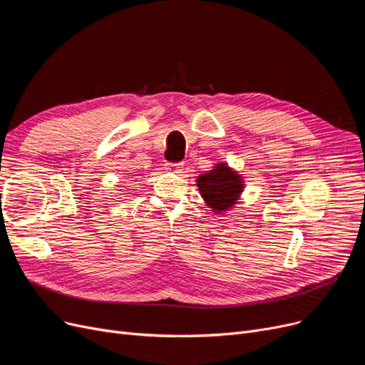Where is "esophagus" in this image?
Here are the masks:
<instances>
[{"mask_svg":"<svg viewBox=\"0 0 365 365\" xmlns=\"http://www.w3.org/2000/svg\"><path fill=\"white\" fill-rule=\"evenodd\" d=\"M165 167L173 173H180L183 170V163H167Z\"/></svg>","mask_w":365,"mask_h":365,"instance_id":"obj_1","label":"esophagus"}]
</instances>
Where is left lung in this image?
I'll return each instance as SVG.
<instances>
[{
  "label": "left lung",
  "instance_id": "8db88e82",
  "mask_svg": "<svg viewBox=\"0 0 365 365\" xmlns=\"http://www.w3.org/2000/svg\"><path fill=\"white\" fill-rule=\"evenodd\" d=\"M197 185L207 205L216 212L232 207L244 187L241 178L226 164H217L215 170L201 175Z\"/></svg>",
  "mask_w": 365,
  "mask_h": 365
}]
</instances>
